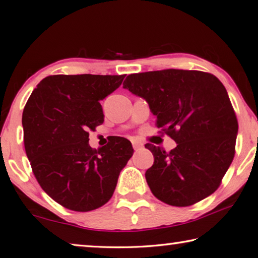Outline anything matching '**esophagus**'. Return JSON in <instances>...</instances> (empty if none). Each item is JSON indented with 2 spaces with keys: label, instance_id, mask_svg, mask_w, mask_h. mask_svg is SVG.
<instances>
[{
  "label": "esophagus",
  "instance_id": "esophagus-1",
  "mask_svg": "<svg viewBox=\"0 0 258 258\" xmlns=\"http://www.w3.org/2000/svg\"><path fill=\"white\" fill-rule=\"evenodd\" d=\"M132 145H133V148H134L135 150H138V149H140V148L143 147V143L139 142V141H133Z\"/></svg>",
  "mask_w": 258,
  "mask_h": 258
}]
</instances>
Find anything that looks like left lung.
Instances as JSON below:
<instances>
[{"instance_id": "8db88e82", "label": "left lung", "mask_w": 258, "mask_h": 258, "mask_svg": "<svg viewBox=\"0 0 258 258\" xmlns=\"http://www.w3.org/2000/svg\"><path fill=\"white\" fill-rule=\"evenodd\" d=\"M123 87L146 99L157 127L177 143L169 152L146 145L155 158L146 172L155 197L185 207L215 192L233 160L238 134L221 81L205 72L165 69L131 74Z\"/></svg>"}]
</instances>
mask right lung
Returning <instances> with one entry per match:
<instances>
[{
    "label": "right lung",
    "instance_id": "right-lung-1",
    "mask_svg": "<svg viewBox=\"0 0 258 258\" xmlns=\"http://www.w3.org/2000/svg\"><path fill=\"white\" fill-rule=\"evenodd\" d=\"M125 75H51L38 83L23 112L24 143L38 184L61 206L90 212L112 197L121 169L133 155L127 139L101 149L89 131L103 123L100 100Z\"/></svg>",
    "mask_w": 258,
    "mask_h": 258
}]
</instances>
